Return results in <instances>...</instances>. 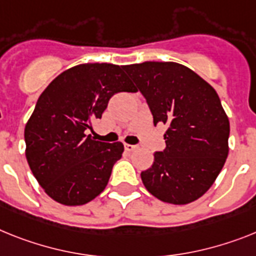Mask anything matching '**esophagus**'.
Listing matches in <instances>:
<instances>
[{"label":"esophagus","instance_id":"1","mask_svg":"<svg viewBox=\"0 0 256 256\" xmlns=\"http://www.w3.org/2000/svg\"><path fill=\"white\" fill-rule=\"evenodd\" d=\"M138 148V146H134V144H124V150L128 152H132V151H135Z\"/></svg>","mask_w":256,"mask_h":256}]
</instances>
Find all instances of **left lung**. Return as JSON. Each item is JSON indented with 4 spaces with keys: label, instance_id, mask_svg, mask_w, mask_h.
<instances>
[{
    "label": "left lung",
    "instance_id": "obj_1",
    "mask_svg": "<svg viewBox=\"0 0 256 256\" xmlns=\"http://www.w3.org/2000/svg\"><path fill=\"white\" fill-rule=\"evenodd\" d=\"M124 70L147 100L154 126H166V148L140 173L144 188L165 203L196 200L216 181L229 154L230 124L218 92L177 62L147 61Z\"/></svg>",
    "mask_w": 256,
    "mask_h": 256
}]
</instances>
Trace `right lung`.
Here are the masks:
<instances>
[{
    "label": "right lung",
    "instance_id": "right-lung-1",
    "mask_svg": "<svg viewBox=\"0 0 256 256\" xmlns=\"http://www.w3.org/2000/svg\"><path fill=\"white\" fill-rule=\"evenodd\" d=\"M117 92H136L124 66L88 62L61 72L38 98L24 128L26 158L57 203L86 204L106 188L124 144L95 140L86 132Z\"/></svg>",
    "mask_w": 256,
    "mask_h": 256
}]
</instances>
